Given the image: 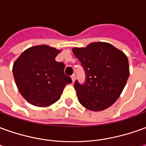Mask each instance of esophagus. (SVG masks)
Masks as SVG:
<instances>
[{
  "label": "esophagus",
  "instance_id": "esophagus-1",
  "mask_svg": "<svg viewBox=\"0 0 146 146\" xmlns=\"http://www.w3.org/2000/svg\"><path fill=\"white\" fill-rule=\"evenodd\" d=\"M71 79H72V81H73V83H74L75 80H76V76H75V74H73V75L71 76Z\"/></svg>",
  "mask_w": 146,
  "mask_h": 146
}]
</instances>
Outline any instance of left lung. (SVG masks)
<instances>
[{"label": "left lung", "instance_id": "left-lung-1", "mask_svg": "<svg viewBox=\"0 0 146 146\" xmlns=\"http://www.w3.org/2000/svg\"><path fill=\"white\" fill-rule=\"evenodd\" d=\"M81 62L86 81L74 84L78 101L91 111H102L117 100L130 75L127 57L106 42H93L85 48H73Z\"/></svg>", "mask_w": 146, "mask_h": 146}]
</instances>
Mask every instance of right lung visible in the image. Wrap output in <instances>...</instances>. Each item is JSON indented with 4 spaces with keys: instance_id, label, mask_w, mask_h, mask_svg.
<instances>
[{
    "instance_id": "right-lung-1",
    "label": "right lung",
    "mask_w": 146,
    "mask_h": 146,
    "mask_svg": "<svg viewBox=\"0 0 146 146\" xmlns=\"http://www.w3.org/2000/svg\"><path fill=\"white\" fill-rule=\"evenodd\" d=\"M61 51L48 45H36L15 61L12 72L18 90L31 105L46 107L54 104L66 85L72 83L64 73V63L55 61Z\"/></svg>"
}]
</instances>
